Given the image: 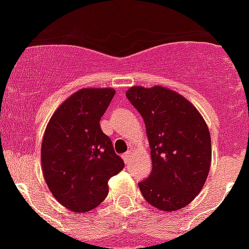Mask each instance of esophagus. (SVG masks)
<instances>
[{"mask_svg":"<svg viewBox=\"0 0 249 249\" xmlns=\"http://www.w3.org/2000/svg\"><path fill=\"white\" fill-rule=\"evenodd\" d=\"M123 159H124L125 164H128L129 161H130V159H132V152H130V151L125 152L124 155H123Z\"/></svg>","mask_w":249,"mask_h":249,"instance_id":"obj_1","label":"esophagus"}]
</instances>
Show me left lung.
I'll list each match as a JSON object with an SVG mask.
<instances>
[{
	"instance_id": "8db88e82",
	"label": "left lung",
	"mask_w": 249,
	"mask_h": 249,
	"mask_svg": "<svg viewBox=\"0 0 249 249\" xmlns=\"http://www.w3.org/2000/svg\"><path fill=\"white\" fill-rule=\"evenodd\" d=\"M126 98L143 117L152 170L138 182L155 208L174 212L195 199L208 177L212 146L204 119L187 99L163 86H134Z\"/></svg>"
}]
</instances>
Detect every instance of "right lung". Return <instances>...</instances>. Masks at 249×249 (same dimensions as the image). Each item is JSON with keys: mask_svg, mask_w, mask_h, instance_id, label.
<instances>
[{"mask_svg": "<svg viewBox=\"0 0 249 249\" xmlns=\"http://www.w3.org/2000/svg\"><path fill=\"white\" fill-rule=\"evenodd\" d=\"M113 89H83L59 106L45 130L41 161L45 181L66 208L86 212L108 194V179L124 169L101 117Z\"/></svg>", "mask_w": 249, "mask_h": 249, "instance_id": "right-lung-1", "label": "right lung"}]
</instances>
